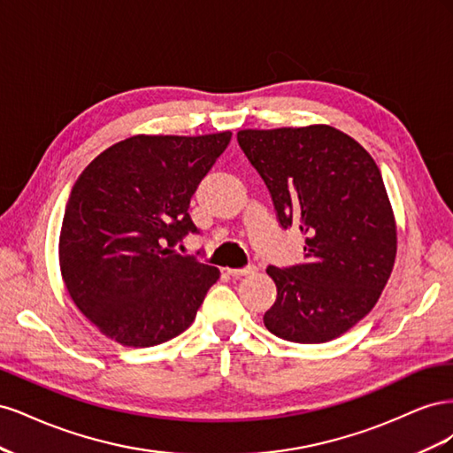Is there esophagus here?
Wrapping results in <instances>:
<instances>
[{
  "mask_svg": "<svg viewBox=\"0 0 453 453\" xmlns=\"http://www.w3.org/2000/svg\"><path fill=\"white\" fill-rule=\"evenodd\" d=\"M255 272H257V266L250 265V266H245V268H228V276L242 278V276H251V273H255Z\"/></svg>",
  "mask_w": 453,
  "mask_h": 453,
  "instance_id": "esophagus-1",
  "label": "esophagus"
}]
</instances>
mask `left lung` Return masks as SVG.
<instances>
[{
    "label": "left lung",
    "instance_id": "1",
    "mask_svg": "<svg viewBox=\"0 0 453 453\" xmlns=\"http://www.w3.org/2000/svg\"><path fill=\"white\" fill-rule=\"evenodd\" d=\"M238 143L281 228L306 236L303 265L266 268L278 287L266 328L296 344L338 338L374 308L395 265L396 226L380 168L326 125L240 130Z\"/></svg>",
    "mask_w": 453,
    "mask_h": 453
}]
</instances>
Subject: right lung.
I'll return each instance as SVG.
<instances>
[{
	"instance_id": "obj_1",
	"label": "right lung",
	"mask_w": 453,
	"mask_h": 453,
	"mask_svg": "<svg viewBox=\"0 0 453 453\" xmlns=\"http://www.w3.org/2000/svg\"><path fill=\"white\" fill-rule=\"evenodd\" d=\"M232 132L132 135L75 181L60 232V270L75 306L100 333L150 348L195 321L215 266L173 251L188 232L190 198Z\"/></svg>"
}]
</instances>
